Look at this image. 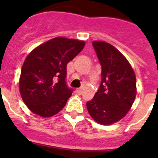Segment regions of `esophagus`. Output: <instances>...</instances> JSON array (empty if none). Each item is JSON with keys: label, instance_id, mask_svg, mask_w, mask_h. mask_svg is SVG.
Listing matches in <instances>:
<instances>
[{"label": "esophagus", "instance_id": "34e87169", "mask_svg": "<svg viewBox=\"0 0 158 158\" xmlns=\"http://www.w3.org/2000/svg\"><path fill=\"white\" fill-rule=\"evenodd\" d=\"M76 93L78 95H81L82 93V88H79V89H76Z\"/></svg>", "mask_w": 158, "mask_h": 158}]
</instances>
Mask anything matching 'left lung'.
<instances>
[{
  "label": "left lung",
  "mask_w": 158,
  "mask_h": 158,
  "mask_svg": "<svg viewBox=\"0 0 158 158\" xmlns=\"http://www.w3.org/2000/svg\"><path fill=\"white\" fill-rule=\"evenodd\" d=\"M101 65V83L94 97L86 103L96 122L110 125L127 115L136 96V77L127 58L109 43L93 42Z\"/></svg>",
  "instance_id": "8db88e82"
}]
</instances>
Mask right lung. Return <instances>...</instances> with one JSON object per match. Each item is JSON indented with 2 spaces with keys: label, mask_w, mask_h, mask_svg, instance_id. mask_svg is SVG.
Returning a JSON list of instances; mask_svg holds the SVG:
<instances>
[{
  "label": "right lung",
  "mask_w": 158,
  "mask_h": 158,
  "mask_svg": "<svg viewBox=\"0 0 158 158\" xmlns=\"http://www.w3.org/2000/svg\"><path fill=\"white\" fill-rule=\"evenodd\" d=\"M85 42L57 37L34 49L25 59L19 91L33 113L51 117L65 107L73 89L66 84V65L85 47Z\"/></svg>",
  "instance_id": "add662e5"
}]
</instances>
